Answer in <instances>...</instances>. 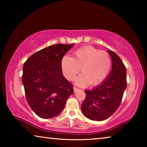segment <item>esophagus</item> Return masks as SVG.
Segmentation results:
<instances>
[{
	"mask_svg": "<svg viewBox=\"0 0 147 147\" xmlns=\"http://www.w3.org/2000/svg\"><path fill=\"white\" fill-rule=\"evenodd\" d=\"M73 89H74V93H76V92L77 91H78V90H79V89H78V88H76V87H74Z\"/></svg>",
	"mask_w": 147,
	"mask_h": 147,
	"instance_id": "esophagus-1",
	"label": "esophagus"
}]
</instances>
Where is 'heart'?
<instances>
[{
	"instance_id": "obj_1",
	"label": "heart",
	"mask_w": 147,
	"mask_h": 147,
	"mask_svg": "<svg viewBox=\"0 0 147 147\" xmlns=\"http://www.w3.org/2000/svg\"><path fill=\"white\" fill-rule=\"evenodd\" d=\"M111 59L105 51H98L91 46L82 47L74 52L73 58L67 56L61 59V69L65 78L73 81L77 78L76 85L85 87L97 86L105 80L111 69Z\"/></svg>"
}]
</instances>
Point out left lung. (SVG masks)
<instances>
[{
  "label": "left lung",
  "mask_w": 147,
  "mask_h": 147,
  "mask_svg": "<svg viewBox=\"0 0 147 147\" xmlns=\"http://www.w3.org/2000/svg\"><path fill=\"white\" fill-rule=\"evenodd\" d=\"M112 61L108 76L91 90H86V97L82 104V113L91 120H106L120 106L126 88V69L121 59L111 51H108Z\"/></svg>",
  "instance_id": "8db88e82"
}]
</instances>
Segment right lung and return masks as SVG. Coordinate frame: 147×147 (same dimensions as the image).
Listing matches in <instances>:
<instances>
[{
    "label": "right lung",
    "mask_w": 147,
    "mask_h": 147,
    "mask_svg": "<svg viewBox=\"0 0 147 147\" xmlns=\"http://www.w3.org/2000/svg\"><path fill=\"white\" fill-rule=\"evenodd\" d=\"M74 44H56L34 53L23 65L22 82L27 102L34 112L43 119L59 115L73 85L63 75L61 59Z\"/></svg>",
    "instance_id": "1"
}]
</instances>
